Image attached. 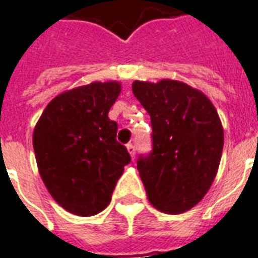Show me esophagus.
<instances>
[{
    "mask_svg": "<svg viewBox=\"0 0 258 258\" xmlns=\"http://www.w3.org/2000/svg\"><path fill=\"white\" fill-rule=\"evenodd\" d=\"M127 151H128L130 156L134 159V157H135V152H137V149H135V145H133V144H128V145H127Z\"/></svg>",
    "mask_w": 258,
    "mask_h": 258,
    "instance_id": "34e87169",
    "label": "esophagus"
}]
</instances>
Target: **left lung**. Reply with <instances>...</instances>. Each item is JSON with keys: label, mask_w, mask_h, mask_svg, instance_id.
<instances>
[{"label": "left lung", "mask_w": 258, "mask_h": 258, "mask_svg": "<svg viewBox=\"0 0 258 258\" xmlns=\"http://www.w3.org/2000/svg\"><path fill=\"white\" fill-rule=\"evenodd\" d=\"M133 92L149 113L152 152L137 167L148 199L167 214L190 210L216 178L224 130L210 99L175 80L134 81Z\"/></svg>", "instance_id": "left-lung-1"}]
</instances>
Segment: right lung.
Masks as SVG:
<instances>
[{
  "label": "right lung",
  "instance_id": "obj_1",
  "mask_svg": "<svg viewBox=\"0 0 258 258\" xmlns=\"http://www.w3.org/2000/svg\"><path fill=\"white\" fill-rule=\"evenodd\" d=\"M120 83H91L55 96L33 133L37 166L48 192L72 214L101 213L131 162L116 141L117 123L107 113Z\"/></svg>",
  "mask_w": 258,
  "mask_h": 258
}]
</instances>
